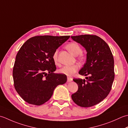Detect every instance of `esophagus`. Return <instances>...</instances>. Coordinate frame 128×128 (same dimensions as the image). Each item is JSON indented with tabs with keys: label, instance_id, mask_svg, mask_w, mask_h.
I'll return each mask as SVG.
<instances>
[{
	"label": "esophagus",
	"instance_id": "obj_1",
	"mask_svg": "<svg viewBox=\"0 0 128 128\" xmlns=\"http://www.w3.org/2000/svg\"><path fill=\"white\" fill-rule=\"evenodd\" d=\"M72 80V78L71 77H67V82H71Z\"/></svg>",
	"mask_w": 128,
	"mask_h": 128
}]
</instances>
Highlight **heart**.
Here are the masks:
<instances>
[{"label": "heart", "instance_id": "obj_1", "mask_svg": "<svg viewBox=\"0 0 128 128\" xmlns=\"http://www.w3.org/2000/svg\"><path fill=\"white\" fill-rule=\"evenodd\" d=\"M66 48L71 52L73 55L78 56L80 60H83L84 58V56L82 54V49L80 44L76 42H71L68 44L66 46ZM53 60L56 64H58V50H56L54 52L52 55ZM79 68V66L77 64L72 65H68L64 66L61 69L59 70V72L61 74H66L67 76H72L74 74Z\"/></svg>", "mask_w": 128, "mask_h": 128}]
</instances>
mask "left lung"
Returning a JSON list of instances; mask_svg holds the SVG:
<instances>
[{
	"label": "left lung",
	"instance_id": "1",
	"mask_svg": "<svg viewBox=\"0 0 128 128\" xmlns=\"http://www.w3.org/2000/svg\"><path fill=\"white\" fill-rule=\"evenodd\" d=\"M87 51V61L79 72L88 76L87 80L74 78L78 90L72 94L73 101L82 107H90L100 103L109 94L114 79V58L108 44L96 35L71 36Z\"/></svg>",
	"mask_w": 128,
	"mask_h": 128
}]
</instances>
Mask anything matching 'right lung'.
Here are the masks:
<instances>
[{"label":"right lung","mask_w":128,"mask_h":128,"mask_svg":"<svg viewBox=\"0 0 128 128\" xmlns=\"http://www.w3.org/2000/svg\"><path fill=\"white\" fill-rule=\"evenodd\" d=\"M70 36H36L23 44L16 54L12 76L15 89L27 103L40 106L48 101L66 75L56 74L52 55Z\"/></svg>","instance_id":"obj_1"}]
</instances>
